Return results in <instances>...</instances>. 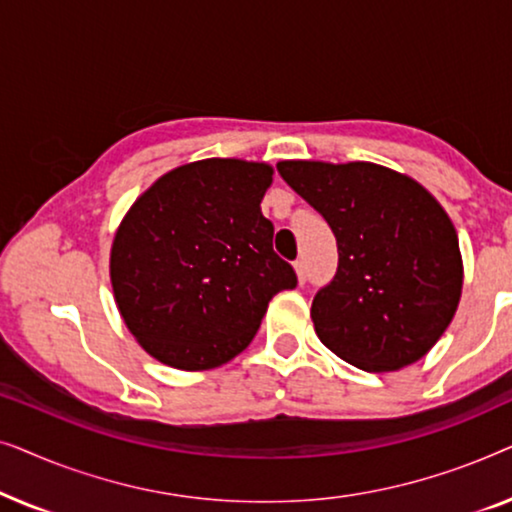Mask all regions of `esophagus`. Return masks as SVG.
<instances>
[{
  "label": "esophagus",
  "mask_w": 512,
  "mask_h": 512,
  "mask_svg": "<svg viewBox=\"0 0 512 512\" xmlns=\"http://www.w3.org/2000/svg\"><path fill=\"white\" fill-rule=\"evenodd\" d=\"M293 268H296L298 282H300V284H305V279H307V268H305V261H296V263H293Z\"/></svg>",
  "instance_id": "34e87169"
}]
</instances>
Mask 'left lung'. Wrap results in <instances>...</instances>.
Segmentation results:
<instances>
[{
	"label": "left lung",
	"mask_w": 512,
	"mask_h": 512,
	"mask_svg": "<svg viewBox=\"0 0 512 512\" xmlns=\"http://www.w3.org/2000/svg\"><path fill=\"white\" fill-rule=\"evenodd\" d=\"M282 179L338 242V272L312 300L319 340L342 361L389 373L422 359L457 312V230L415 179L375 163L282 160Z\"/></svg>",
	"instance_id": "obj_1"
}]
</instances>
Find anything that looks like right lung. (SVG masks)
<instances>
[{"instance_id":"right-lung-1","label":"right lung","mask_w":512,"mask_h":512,"mask_svg":"<svg viewBox=\"0 0 512 512\" xmlns=\"http://www.w3.org/2000/svg\"><path fill=\"white\" fill-rule=\"evenodd\" d=\"M272 167L207 158L139 195L111 244L118 312L165 366L207 370L247 349L272 296L298 284L261 212Z\"/></svg>"}]
</instances>
